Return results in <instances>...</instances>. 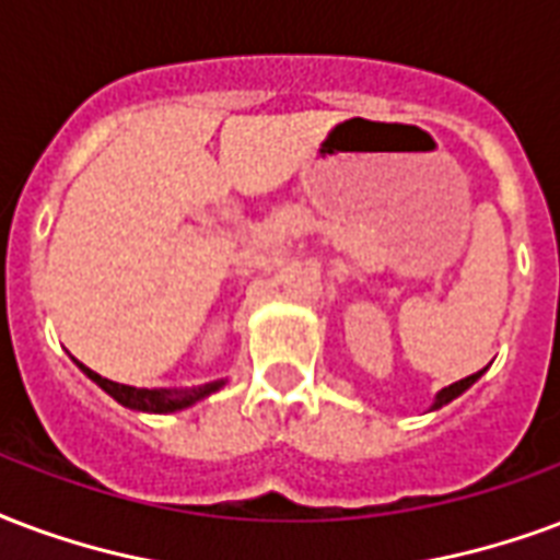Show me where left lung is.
<instances>
[{"label":"left lung","mask_w":560,"mask_h":560,"mask_svg":"<svg viewBox=\"0 0 560 560\" xmlns=\"http://www.w3.org/2000/svg\"><path fill=\"white\" fill-rule=\"evenodd\" d=\"M480 374H483V371H478V374L466 376V380H459V383L448 385V388H442V392H439L436 404H433V407L439 409V407H445V404H451V400H454V397H457V395H463V392H466V388H469V385L475 383V380H478Z\"/></svg>","instance_id":"1"}]
</instances>
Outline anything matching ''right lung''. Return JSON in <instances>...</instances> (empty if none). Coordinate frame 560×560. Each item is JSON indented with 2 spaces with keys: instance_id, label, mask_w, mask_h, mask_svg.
<instances>
[{
  "instance_id": "right-lung-1",
  "label": "right lung",
  "mask_w": 560,
  "mask_h": 560,
  "mask_svg": "<svg viewBox=\"0 0 560 560\" xmlns=\"http://www.w3.org/2000/svg\"><path fill=\"white\" fill-rule=\"evenodd\" d=\"M82 371L94 380V383L101 385L103 392H109L118 404L130 409H142V412H175V409H184L189 404H196L210 392H217L222 383H207L201 388H189V392H168V388H132V385H121V383H112L106 376L94 374L89 371L85 364H82Z\"/></svg>"
}]
</instances>
